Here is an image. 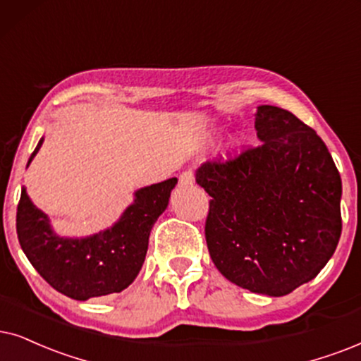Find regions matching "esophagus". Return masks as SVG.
<instances>
[{"label":"esophagus","instance_id":"1","mask_svg":"<svg viewBox=\"0 0 361 361\" xmlns=\"http://www.w3.org/2000/svg\"><path fill=\"white\" fill-rule=\"evenodd\" d=\"M195 183V175H193V171H183L180 175V185L181 186H190V185H193Z\"/></svg>","mask_w":361,"mask_h":361}]
</instances>
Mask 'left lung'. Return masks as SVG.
<instances>
[{
  "label": "left lung",
  "mask_w": 361,
  "mask_h": 361,
  "mask_svg": "<svg viewBox=\"0 0 361 361\" xmlns=\"http://www.w3.org/2000/svg\"><path fill=\"white\" fill-rule=\"evenodd\" d=\"M262 145L207 161L204 236L214 267L253 293L288 295L320 273L341 235V178L326 145L293 113L262 104Z\"/></svg>",
  "instance_id": "left-lung-1"
}]
</instances>
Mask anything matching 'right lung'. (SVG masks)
Returning a JSON list of instances; mask_svg holds the SVG:
<instances>
[{
  "mask_svg": "<svg viewBox=\"0 0 361 361\" xmlns=\"http://www.w3.org/2000/svg\"><path fill=\"white\" fill-rule=\"evenodd\" d=\"M43 138L31 153L39 152ZM176 178L135 191V202L115 225L86 238L54 233L48 216L36 208L26 190L16 212V233L21 250L35 270L59 293L73 300L120 293L138 276L148 252L149 231L165 212Z\"/></svg>",
  "mask_w": 361,
  "mask_h": 361,
  "instance_id": "add662e5",
  "label": "right lung"
}]
</instances>
